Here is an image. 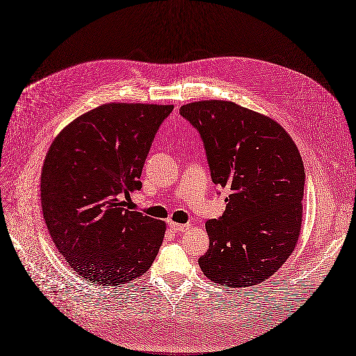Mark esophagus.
I'll return each instance as SVG.
<instances>
[{
    "mask_svg": "<svg viewBox=\"0 0 356 356\" xmlns=\"http://www.w3.org/2000/svg\"><path fill=\"white\" fill-rule=\"evenodd\" d=\"M168 226H170V229H171V230L176 232V233L185 232V230H188V229H189V225H180V222H175V221H170V222H168Z\"/></svg>",
    "mask_w": 356,
    "mask_h": 356,
    "instance_id": "obj_1",
    "label": "esophagus"
}]
</instances>
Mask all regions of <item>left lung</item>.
I'll return each mask as SVG.
<instances>
[{"label": "left lung", "instance_id": "left-lung-1", "mask_svg": "<svg viewBox=\"0 0 356 356\" xmlns=\"http://www.w3.org/2000/svg\"><path fill=\"white\" fill-rule=\"evenodd\" d=\"M180 115L200 131L213 181L230 191L226 211L205 222L202 273L226 287L267 280L300 232L305 168L295 142L270 117L230 101L191 102Z\"/></svg>", "mask_w": 356, "mask_h": 356}]
</instances>
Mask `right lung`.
Instances as JSON below:
<instances>
[{
    "instance_id": "right-lung-1",
    "label": "right lung",
    "mask_w": 356,
    "mask_h": 356,
    "mask_svg": "<svg viewBox=\"0 0 356 356\" xmlns=\"http://www.w3.org/2000/svg\"><path fill=\"white\" fill-rule=\"evenodd\" d=\"M173 105L102 104L65 126L41 175L44 220L69 267L90 283L120 286L147 273L165 222L124 208L142 188L147 155Z\"/></svg>"
}]
</instances>
